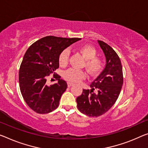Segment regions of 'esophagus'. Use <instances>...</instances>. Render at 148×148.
<instances>
[{"label":"esophagus","mask_w":148,"mask_h":148,"mask_svg":"<svg viewBox=\"0 0 148 148\" xmlns=\"http://www.w3.org/2000/svg\"><path fill=\"white\" fill-rule=\"evenodd\" d=\"M73 83H67V86H68V87H71V86H73Z\"/></svg>","instance_id":"1"}]
</instances>
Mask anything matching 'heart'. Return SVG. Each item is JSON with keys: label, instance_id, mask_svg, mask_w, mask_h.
I'll return each instance as SVG.
<instances>
[{"label": "heart", "instance_id": "1", "mask_svg": "<svg viewBox=\"0 0 148 148\" xmlns=\"http://www.w3.org/2000/svg\"><path fill=\"white\" fill-rule=\"evenodd\" d=\"M82 56L85 60V67L88 73L91 75H96L101 71L103 66V61L99 57H97V51L94 47L88 45H85L78 48ZM69 51L65 49L60 53L59 63L61 66H66L69 62ZM63 77L67 81L73 83H77L86 77V73L81 70L73 68L67 70L63 74Z\"/></svg>", "mask_w": 148, "mask_h": 148}]
</instances>
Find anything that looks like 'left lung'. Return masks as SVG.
<instances>
[{
  "label": "left lung",
  "instance_id": "1",
  "mask_svg": "<svg viewBox=\"0 0 148 148\" xmlns=\"http://www.w3.org/2000/svg\"><path fill=\"white\" fill-rule=\"evenodd\" d=\"M98 43L105 56V67L90 84L91 89H83L76 99L79 110L92 117L103 115L112 107L123 85L122 67L119 56L105 42L98 40Z\"/></svg>",
  "mask_w": 148,
  "mask_h": 148
}]
</instances>
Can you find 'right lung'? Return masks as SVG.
I'll list each match as a JSON object with an SVG mask.
<instances>
[{
  "label": "right lung",
  "mask_w": 148,
  "mask_h": 148,
  "mask_svg": "<svg viewBox=\"0 0 148 148\" xmlns=\"http://www.w3.org/2000/svg\"><path fill=\"white\" fill-rule=\"evenodd\" d=\"M81 40L45 36L27 49L19 70V85L25 102L36 112L47 114L58 107L67 84L57 75L58 83L49 86L46 78L59 67L61 52Z\"/></svg>",
  "instance_id": "right-lung-1"
}]
</instances>
